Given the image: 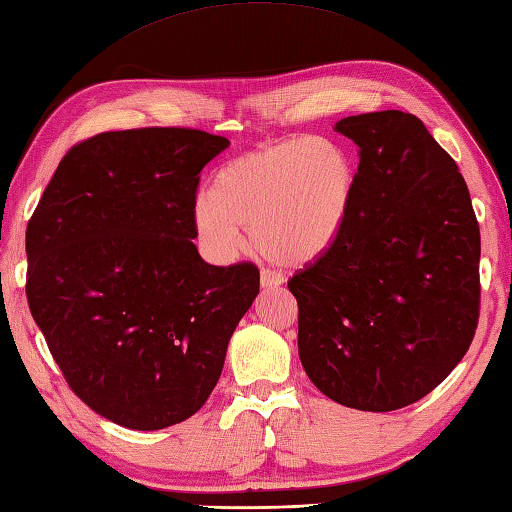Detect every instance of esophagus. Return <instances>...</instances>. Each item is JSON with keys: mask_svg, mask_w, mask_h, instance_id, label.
Wrapping results in <instances>:
<instances>
[{"mask_svg": "<svg viewBox=\"0 0 512 512\" xmlns=\"http://www.w3.org/2000/svg\"><path fill=\"white\" fill-rule=\"evenodd\" d=\"M260 285H263L265 289L278 287V285H282V276L278 274L276 269H263V271H260Z\"/></svg>", "mask_w": 512, "mask_h": 512, "instance_id": "obj_1", "label": "esophagus"}]
</instances>
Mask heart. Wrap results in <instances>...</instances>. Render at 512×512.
Instances as JSON below:
<instances>
[{
	"label": "heart",
	"instance_id": "b5f03b06",
	"mask_svg": "<svg viewBox=\"0 0 512 512\" xmlns=\"http://www.w3.org/2000/svg\"><path fill=\"white\" fill-rule=\"evenodd\" d=\"M355 192V164L328 140H285L245 153L212 175L197 232L214 256H232L236 227L282 265L320 258L342 232Z\"/></svg>",
	"mask_w": 512,
	"mask_h": 512
}]
</instances>
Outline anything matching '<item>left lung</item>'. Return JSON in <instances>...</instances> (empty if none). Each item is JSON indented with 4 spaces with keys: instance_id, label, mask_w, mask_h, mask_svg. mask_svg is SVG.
<instances>
[{
    "instance_id": "1",
    "label": "left lung",
    "mask_w": 512,
    "mask_h": 512,
    "mask_svg": "<svg viewBox=\"0 0 512 512\" xmlns=\"http://www.w3.org/2000/svg\"><path fill=\"white\" fill-rule=\"evenodd\" d=\"M335 129L359 146L342 232L289 278L298 350L328 399L392 412L467 355L480 320V225L458 164L412 113Z\"/></svg>"
}]
</instances>
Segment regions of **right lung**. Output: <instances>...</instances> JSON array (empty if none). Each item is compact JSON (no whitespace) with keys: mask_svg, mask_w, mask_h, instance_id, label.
I'll use <instances>...</instances> for the list:
<instances>
[{"mask_svg":"<svg viewBox=\"0 0 512 512\" xmlns=\"http://www.w3.org/2000/svg\"><path fill=\"white\" fill-rule=\"evenodd\" d=\"M227 142L184 127L74 144L26 230V295L56 366L87 407L127 429L190 418L217 385L260 289L254 263L197 252L199 173Z\"/></svg>","mask_w":512,"mask_h":512,"instance_id":"right-lung-1","label":"right lung"}]
</instances>
